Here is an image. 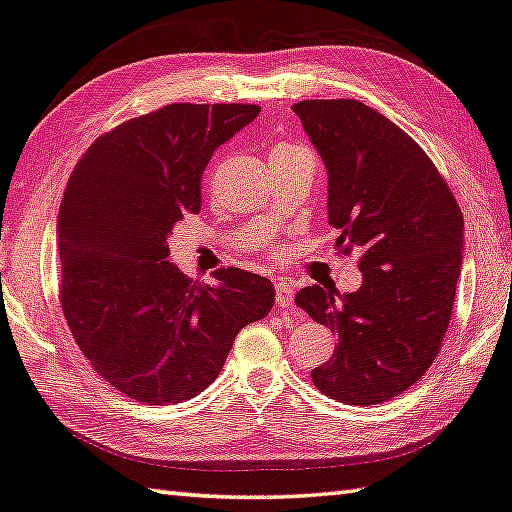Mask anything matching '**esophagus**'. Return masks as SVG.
Masks as SVG:
<instances>
[{"label":"esophagus","instance_id":"34e87169","mask_svg":"<svg viewBox=\"0 0 512 512\" xmlns=\"http://www.w3.org/2000/svg\"><path fill=\"white\" fill-rule=\"evenodd\" d=\"M275 304L280 306V309H286V306L293 304V286L291 282H275Z\"/></svg>","mask_w":512,"mask_h":512}]
</instances>
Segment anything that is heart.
<instances>
[{
    "label": "heart",
    "mask_w": 512,
    "mask_h": 512,
    "mask_svg": "<svg viewBox=\"0 0 512 512\" xmlns=\"http://www.w3.org/2000/svg\"><path fill=\"white\" fill-rule=\"evenodd\" d=\"M280 147H288V145H280ZM280 147H277V150H280ZM262 250L268 257H277V241L273 237H266L262 241Z\"/></svg>",
    "instance_id": "heart-1"
}]
</instances>
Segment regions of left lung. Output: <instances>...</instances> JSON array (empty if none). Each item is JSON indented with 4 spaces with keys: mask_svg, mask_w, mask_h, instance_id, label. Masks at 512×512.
<instances>
[{
    "mask_svg": "<svg viewBox=\"0 0 512 512\" xmlns=\"http://www.w3.org/2000/svg\"><path fill=\"white\" fill-rule=\"evenodd\" d=\"M293 111L329 176V224L342 255L360 253L362 286H306L295 304L338 336L311 371L322 394L378 405L439 356L461 275L463 215L410 134L358 100H302Z\"/></svg>",
    "mask_w": 512,
    "mask_h": 512,
    "instance_id": "1",
    "label": "left lung"
}]
</instances>
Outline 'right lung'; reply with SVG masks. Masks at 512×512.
I'll return each instance as SVG.
<instances>
[{"label":"right lung","mask_w":512,"mask_h":512,"mask_svg":"<svg viewBox=\"0 0 512 512\" xmlns=\"http://www.w3.org/2000/svg\"><path fill=\"white\" fill-rule=\"evenodd\" d=\"M259 105L172 102L82 154L58 217L60 304L94 371L127 398L183 403L219 376L237 333L273 309V284L219 268L201 284L167 262V237L199 215L201 176Z\"/></svg>","instance_id":"1"}]
</instances>
